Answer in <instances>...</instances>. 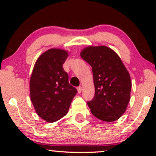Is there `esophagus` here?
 <instances>
[{
  "label": "esophagus",
  "mask_w": 156,
  "mask_h": 156,
  "mask_svg": "<svg viewBox=\"0 0 156 156\" xmlns=\"http://www.w3.org/2000/svg\"><path fill=\"white\" fill-rule=\"evenodd\" d=\"M77 89H78V93H81L82 92V87L80 86V87H78V88H77Z\"/></svg>",
  "instance_id": "obj_1"
}]
</instances>
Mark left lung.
I'll list each match as a JSON object with an SVG mask.
<instances>
[{
	"label": "left lung",
	"mask_w": 156,
	"mask_h": 156,
	"mask_svg": "<svg viewBox=\"0 0 156 156\" xmlns=\"http://www.w3.org/2000/svg\"><path fill=\"white\" fill-rule=\"evenodd\" d=\"M80 56L92 67L94 97L87 102L94 117L105 122L117 120L130 101V75L117 53L106 46L84 48Z\"/></svg>",
	"instance_id": "8db88e82"
}]
</instances>
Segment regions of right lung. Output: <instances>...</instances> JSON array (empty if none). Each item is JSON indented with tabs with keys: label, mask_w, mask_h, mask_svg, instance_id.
<instances>
[{
	"label": "right lung",
	"mask_w": 156,
	"mask_h": 156,
	"mask_svg": "<svg viewBox=\"0 0 156 156\" xmlns=\"http://www.w3.org/2000/svg\"><path fill=\"white\" fill-rule=\"evenodd\" d=\"M68 53L61 49H50L36 62L31 80L30 97L36 112L48 122H53L67 114L76 88L68 81L63 64Z\"/></svg>",
	"instance_id": "1"
}]
</instances>
